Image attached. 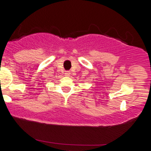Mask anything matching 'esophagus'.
<instances>
[{"label":"esophagus","mask_w":151,"mask_h":151,"mask_svg":"<svg viewBox=\"0 0 151 151\" xmlns=\"http://www.w3.org/2000/svg\"><path fill=\"white\" fill-rule=\"evenodd\" d=\"M70 71H65V75L66 76H70Z\"/></svg>","instance_id":"obj_1"}]
</instances>
